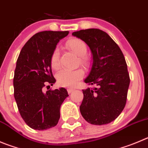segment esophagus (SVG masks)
<instances>
[{
	"label": "esophagus",
	"instance_id": "esophagus-1",
	"mask_svg": "<svg viewBox=\"0 0 148 148\" xmlns=\"http://www.w3.org/2000/svg\"><path fill=\"white\" fill-rule=\"evenodd\" d=\"M74 90H75V89H74V88H68L67 91H68V93H71L73 91H74Z\"/></svg>",
	"mask_w": 148,
	"mask_h": 148
}]
</instances>
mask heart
<instances>
[{
  "instance_id": "1",
  "label": "heart",
  "mask_w": 148,
  "mask_h": 148,
  "mask_svg": "<svg viewBox=\"0 0 148 148\" xmlns=\"http://www.w3.org/2000/svg\"><path fill=\"white\" fill-rule=\"evenodd\" d=\"M66 46L70 50L79 56V63L84 67H88L90 63V58L86 55L88 47L85 42L80 38H70L66 42ZM51 67L55 70L60 67L59 52L57 49H54L50 57ZM83 70L78 69L76 70L63 69L57 74V81L58 85L63 87H74L84 77Z\"/></svg>"
}]
</instances>
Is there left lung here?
Here are the masks:
<instances>
[{
  "instance_id": "left-lung-1",
  "label": "left lung",
  "mask_w": 148,
  "mask_h": 148,
  "mask_svg": "<svg viewBox=\"0 0 148 148\" xmlns=\"http://www.w3.org/2000/svg\"><path fill=\"white\" fill-rule=\"evenodd\" d=\"M72 35L85 41L93 54V65L85 82L96 87L82 90L81 114L93 125L110 123L126 103L130 77L123 54L114 40L99 29L81 30Z\"/></svg>"
}]
</instances>
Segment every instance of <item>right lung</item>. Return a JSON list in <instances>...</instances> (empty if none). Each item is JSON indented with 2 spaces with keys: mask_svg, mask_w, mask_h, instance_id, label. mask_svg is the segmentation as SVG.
I'll list each match as a JSON object with an SVG mask.
<instances>
[{
  "mask_svg": "<svg viewBox=\"0 0 148 148\" xmlns=\"http://www.w3.org/2000/svg\"><path fill=\"white\" fill-rule=\"evenodd\" d=\"M69 33L50 30L37 33L26 42L16 60L14 96L21 117L35 130H46L57 125L60 106L69 96L63 88L49 89V85L55 82L51 55L60 39Z\"/></svg>",
  "mask_w": 148,
  "mask_h": 148,
  "instance_id": "obj_1",
  "label": "right lung"
}]
</instances>
